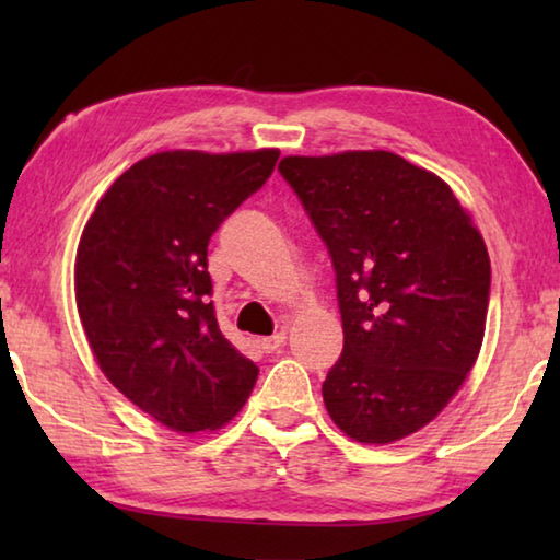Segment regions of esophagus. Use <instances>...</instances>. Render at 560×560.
Listing matches in <instances>:
<instances>
[{
  "mask_svg": "<svg viewBox=\"0 0 560 560\" xmlns=\"http://www.w3.org/2000/svg\"><path fill=\"white\" fill-rule=\"evenodd\" d=\"M283 343H287V330H279V334H273L269 338H261V348L267 350V353H273V350H279Z\"/></svg>",
  "mask_w": 560,
  "mask_h": 560,
  "instance_id": "1",
  "label": "esophagus"
}]
</instances>
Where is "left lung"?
<instances>
[{"instance_id": "obj_1", "label": "left lung", "mask_w": 560, "mask_h": 560, "mask_svg": "<svg viewBox=\"0 0 560 560\" xmlns=\"http://www.w3.org/2000/svg\"><path fill=\"white\" fill-rule=\"evenodd\" d=\"M279 173L336 269L343 353L324 381L330 420L365 444L402 440L477 363L487 244L447 183L387 150L289 155Z\"/></svg>"}]
</instances>
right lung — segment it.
<instances>
[{"label": "right lung", "instance_id": "obj_1", "mask_svg": "<svg viewBox=\"0 0 560 560\" xmlns=\"http://www.w3.org/2000/svg\"><path fill=\"white\" fill-rule=\"evenodd\" d=\"M279 150H167L138 160L83 226L75 306L101 371L175 432L222 428L259 368L217 324L207 244L267 183Z\"/></svg>", "mask_w": 560, "mask_h": 560}]
</instances>
